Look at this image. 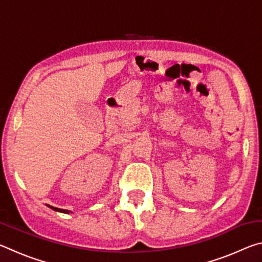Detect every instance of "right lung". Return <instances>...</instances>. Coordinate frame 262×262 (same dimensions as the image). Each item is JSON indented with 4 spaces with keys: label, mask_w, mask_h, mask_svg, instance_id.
Listing matches in <instances>:
<instances>
[{
    "label": "right lung",
    "mask_w": 262,
    "mask_h": 262,
    "mask_svg": "<svg viewBox=\"0 0 262 262\" xmlns=\"http://www.w3.org/2000/svg\"><path fill=\"white\" fill-rule=\"evenodd\" d=\"M47 207H50L51 209L55 210V211H59V212H63V214H69V212H72L70 210H67V209H60V208H56V207H52L50 205H47Z\"/></svg>",
    "instance_id": "add662e5"
}]
</instances>
